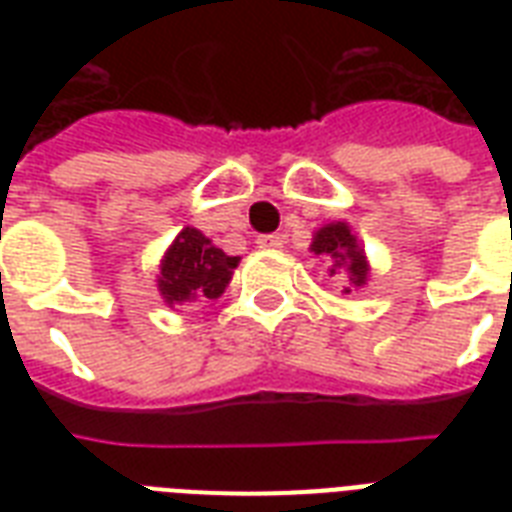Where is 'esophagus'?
Masks as SVG:
<instances>
[{
  "label": "esophagus",
  "instance_id": "esophagus-1",
  "mask_svg": "<svg viewBox=\"0 0 512 512\" xmlns=\"http://www.w3.org/2000/svg\"><path fill=\"white\" fill-rule=\"evenodd\" d=\"M284 244L279 233H265V236H257V247L260 249H279Z\"/></svg>",
  "mask_w": 512,
  "mask_h": 512
}]
</instances>
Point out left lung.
<instances>
[{"mask_svg": "<svg viewBox=\"0 0 512 512\" xmlns=\"http://www.w3.org/2000/svg\"><path fill=\"white\" fill-rule=\"evenodd\" d=\"M311 252L327 260L329 276L337 281H345L342 292L350 295L353 289H361L369 281V260L366 252L358 241L356 231L348 223L335 220V223L321 225L319 231L313 233Z\"/></svg>", "mask_w": 512, "mask_h": 512, "instance_id": "1", "label": "left lung"}]
</instances>
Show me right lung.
Masks as SVG:
<instances>
[{
	"label": "right lung",
	"mask_w": 512,
	"mask_h": 512,
	"mask_svg": "<svg viewBox=\"0 0 512 512\" xmlns=\"http://www.w3.org/2000/svg\"><path fill=\"white\" fill-rule=\"evenodd\" d=\"M236 265L239 257L225 255L199 228L185 225L159 260L156 287L172 311L201 300H217L231 284Z\"/></svg>",
	"instance_id": "add662e5"
}]
</instances>
